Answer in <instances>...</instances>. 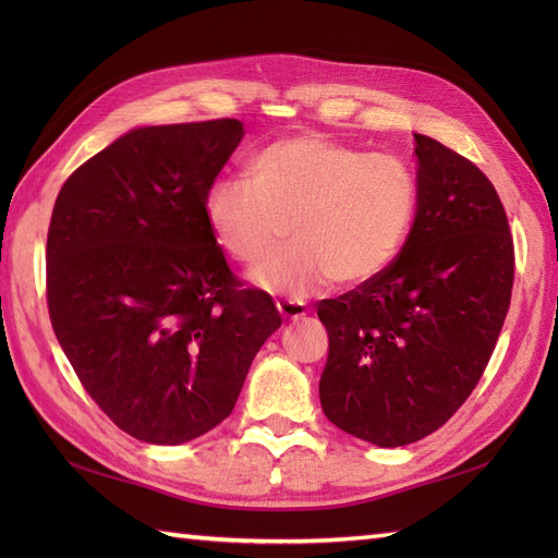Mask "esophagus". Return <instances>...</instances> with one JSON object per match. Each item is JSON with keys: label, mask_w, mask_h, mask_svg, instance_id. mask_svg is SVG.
<instances>
[{"label": "esophagus", "mask_w": 558, "mask_h": 558, "mask_svg": "<svg viewBox=\"0 0 558 558\" xmlns=\"http://www.w3.org/2000/svg\"><path fill=\"white\" fill-rule=\"evenodd\" d=\"M278 312L282 318H288V322H302V318L310 314L304 302H294V300H280Z\"/></svg>", "instance_id": "esophagus-1"}]
</instances>
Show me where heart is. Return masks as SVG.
Listing matches in <instances>:
<instances>
[{
  "label": "heart",
  "mask_w": 558,
  "mask_h": 558,
  "mask_svg": "<svg viewBox=\"0 0 558 558\" xmlns=\"http://www.w3.org/2000/svg\"><path fill=\"white\" fill-rule=\"evenodd\" d=\"M412 165L322 134L272 141L204 198L206 228L225 256L258 266L282 233L293 242L252 272L260 290L302 300L338 280L362 286L396 264L417 216Z\"/></svg>",
  "instance_id": "1"
}]
</instances>
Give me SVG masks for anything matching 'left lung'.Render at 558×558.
<instances>
[{"label": "left lung", "instance_id": "1", "mask_svg": "<svg viewBox=\"0 0 558 558\" xmlns=\"http://www.w3.org/2000/svg\"><path fill=\"white\" fill-rule=\"evenodd\" d=\"M420 204L396 264L318 302L328 360L318 384L342 432L396 448L444 426L475 390L513 290V236L475 162L414 134Z\"/></svg>", "mask_w": 558, "mask_h": 558}]
</instances>
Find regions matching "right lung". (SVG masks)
I'll return each mask as SVG.
<instances>
[{
    "label": "right lung",
    "mask_w": 558,
    "mask_h": 558,
    "mask_svg": "<svg viewBox=\"0 0 558 558\" xmlns=\"http://www.w3.org/2000/svg\"><path fill=\"white\" fill-rule=\"evenodd\" d=\"M240 120L141 126L64 182L47 232L54 336L98 408L138 441L180 446L232 412L282 318L242 290L204 220Z\"/></svg>",
    "instance_id": "1"
}]
</instances>
